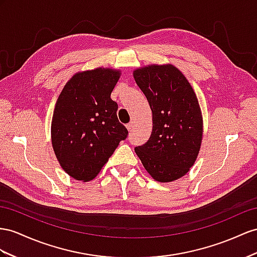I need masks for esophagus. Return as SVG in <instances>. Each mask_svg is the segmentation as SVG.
<instances>
[{"mask_svg": "<svg viewBox=\"0 0 257 257\" xmlns=\"http://www.w3.org/2000/svg\"><path fill=\"white\" fill-rule=\"evenodd\" d=\"M127 129L129 130V131H133V129H134V121H130L129 123H127Z\"/></svg>", "mask_w": 257, "mask_h": 257, "instance_id": "esophagus-1", "label": "esophagus"}]
</instances>
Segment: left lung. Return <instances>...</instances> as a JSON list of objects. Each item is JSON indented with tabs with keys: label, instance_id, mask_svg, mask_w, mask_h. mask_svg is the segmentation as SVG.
<instances>
[{
	"label": "left lung",
	"instance_id": "left-lung-1",
	"mask_svg": "<svg viewBox=\"0 0 257 257\" xmlns=\"http://www.w3.org/2000/svg\"><path fill=\"white\" fill-rule=\"evenodd\" d=\"M137 84L152 109L153 129L136 147L144 168L160 182L185 176L199 154L203 120L191 84L173 65H151L134 71Z\"/></svg>",
	"mask_w": 257,
	"mask_h": 257
}]
</instances>
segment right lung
Returning a JSON list of instances; mask_svg holds the SVG:
<instances>
[{
    "mask_svg": "<svg viewBox=\"0 0 257 257\" xmlns=\"http://www.w3.org/2000/svg\"><path fill=\"white\" fill-rule=\"evenodd\" d=\"M119 76L105 68L78 72L57 98L52 144L62 168L77 180L93 179L128 136L110 98Z\"/></svg>",
    "mask_w": 257,
    "mask_h": 257,
    "instance_id": "add662e5",
    "label": "right lung"
}]
</instances>
